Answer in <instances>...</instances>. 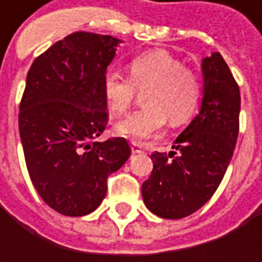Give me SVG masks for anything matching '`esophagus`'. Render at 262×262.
Instances as JSON below:
<instances>
[{
  "label": "esophagus",
  "instance_id": "1",
  "mask_svg": "<svg viewBox=\"0 0 262 262\" xmlns=\"http://www.w3.org/2000/svg\"><path fill=\"white\" fill-rule=\"evenodd\" d=\"M131 150L133 153H143V144L138 141H131Z\"/></svg>",
  "mask_w": 262,
  "mask_h": 262
}]
</instances>
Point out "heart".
<instances>
[{
	"label": "heart",
	"mask_w": 262,
	"mask_h": 262,
	"mask_svg": "<svg viewBox=\"0 0 262 262\" xmlns=\"http://www.w3.org/2000/svg\"><path fill=\"white\" fill-rule=\"evenodd\" d=\"M138 93H144V109L115 125L119 136L146 140L157 136L166 119L170 125L186 122L195 111L201 86L194 71L165 51H150L129 62V78L111 71L103 77V96L115 115L126 114Z\"/></svg>",
	"instance_id": "obj_1"
}]
</instances>
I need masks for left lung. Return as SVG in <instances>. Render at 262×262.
<instances>
[{
    "label": "left lung",
    "instance_id": "1",
    "mask_svg": "<svg viewBox=\"0 0 262 262\" xmlns=\"http://www.w3.org/2000/svg\"><path fill=\"white\" fill-rule=\"evenodd\" d=\"M201 71L198 114L175 140V151L150 156L153 170L141 186L146 207L162 219H182L204 206L220 185L236 146L239 86L219 52L203 59Z\"/></svg>",
    "mask_w": 262,
    "mask_h": 262
}]
</instances>
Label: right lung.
<instances>
[{
	"label": "right lung",
	"mask_w": 262,
	"mask_h": 262,
	"mask_svg": "<svg viewBox=\"0 0 262 262\" xmlns=\"http://www.w3.org/2000/svg\"><path fill=\"white\" fill-rule=\"evenodd\" d=\"M122 40L76 32L30 67L18 114L26 166L37 194L64 216H86L103 201L107 176L128 160L122 137L95 141L106 124L103 77Z\"/></svg>",
	"instance_id": "right-lung-1"
}]
</instances>
